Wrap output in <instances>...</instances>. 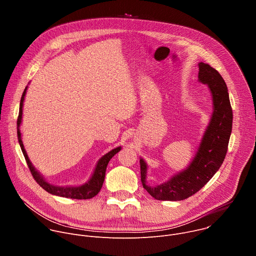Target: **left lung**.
Returning a JSON list of instances; mask_svg holds the SVG:
<instances>
[{
  "label": "left lung",
  "mask_w": 256,
  "mask_h": 256,
  "mask_svg": "<svg viewBox=\"0 0 256 256\" xmlns=\"http://www.w3.org/2000/svg\"><path fill=\"white\" fill-rule=\"evenodd\" d=\"M198 82L208 87L212 99V112L196 153L188 166L163 184H147L148 164L140 158L142 188L158 200H186L204 186L220 169L228 150L232 132L233 112L227 85L218 72L204 62H198Z\"/></svg>",
  "instance_id": "obj_1"
}]
</instances>
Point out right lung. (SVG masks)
I'll use <instances>...</instances> for the list:
<instances>
[{"label":"right lung","mask_w":256,"mask_h":256,"mask_svg":"<svg viewBox=\"0 0 256 256\" xmlns=\"http://www.w3.org/2000/svg\"><path fill=\"white\" fill-rule=\"evenodd\" d=\"M27 86L22 94L21 97V101H20V108H19V116H18V120H17V134H18V140L20 144L21 150L23 152V155L25 157V160L27 162V165L29 167V170L31 171L32 176L34 177V179L36 180V182L44 190H46L48 194H52L54 196H62V198H76V200H88V198H94L101 190L103 181H104V177H105V171H106V167L108 165V162L110 161V159L122 150V147H116L114 150L109 151L108 153H106L105 155H103L96 163V166L94 168V171L91 175V177L89 178V180L85 184H81V186H56L50 184V181H48L44 175L40 174V172H38V170H36V168L33 166V164L31 163L26 150L24 148V144L22 142V136H21V132H20V126L22 122V114H23V103H24V99H25V95H26V91H27Z\"/></svg>","instance_id":"obj_1"}]
</instances>
